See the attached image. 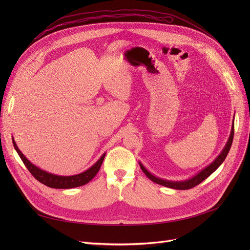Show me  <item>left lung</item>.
Returning a JSON list of instances; mask_svg holds the SVG:
<instances>
[{
	"instance_id": "8db88e82",
	"label": "left lung",
	"mask_w": 250,
	"mask_h": 250,
	"mask_svg": "<svg viewBox=\"0 0 250 250\" xmlns=\"http://www.w3.org/2000/svg\"><path fill=\"white\" fill-rule=\"evenodd\" d=\"M233 137H234V125L232 126L231 134H230V137H229V140H228V142L226 144V146H225L224 150H223L221 152V154L218 156V158L212 164H209L208 167H206L204 170H202V171L199 174H196L192 178H190L188 180H186V181L174 182V181H167V180H164V179L157 178V177L153 176L151 173H149L147 170L145 169V167H144L142 164H140V166H141V169L143 170V172L146 174V176L149 179H151L153 182L157 183V185H161L163 187L170 188H174V189H182V190L183 189H189V188H192L196 187L198 185H200L202 181H204L206 178H208L223 163V161L225 160V158H226L228 153H229V150L231 148L232 142H233Z\"/></svg>"
}]
</instances>
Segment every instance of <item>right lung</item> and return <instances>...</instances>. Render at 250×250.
<instances>
[{
	"label": "right lung",
	"instance_id": "1",
	"mask_svg": "<svg viewBox=\"0 0 250 250\" xmlns=\"http://www.w3.org/2000/svg\"><path fill=\"white\" fill-rule=\"evenodd\" d=\"M13 145H14V148L17 151L18 155L20 156V158L23 161L24 165L27 167L28 171L33 175V177L37 179L39 182L43 183L44 186L51 188H78V187L86 185V183H88L92 178H94V176L97 174L105 157V154H103L101 156V158L93 166L89 168L87 171L83 173L73 175V176H59V175L45 172L43 170L37 168L35 165L30 163L27 159H26V157L21 153V151L18 149L14 140H13Z\"/></svg>",
	"mask_w": 250,
	"mask_h": 250
}]
</instances>
